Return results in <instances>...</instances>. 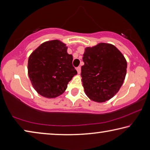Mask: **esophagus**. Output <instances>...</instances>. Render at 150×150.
<instances>
[{"mask_svg": "<svg viewBox=\"0 0 150 150\" xmlns=\"http://www.w3.org/2000/svg\"><path fill=\"white\" fill-rule=\"evenodd\" d=\"M76 69H77V71L78 73V74H80V73H81V67H77V68H76Z\"/></svg>", "mask_w": 150, "mask_h": 150, "instance_id": "34e87169", "label": "esophagus"}]
</instances>
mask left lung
Masks as SVG:
<instances>
[{
    "label": "left lung",
    "mask_w": 150,
    "mask_h": 150,
    "mask_svg": "<svg viewBox=\"0 0 150 150\" xmlns=\"http://www.w3.org/2000/svg\"><path fill=\"white\" fill-rule=\"evenodd\" d=\"M81 77L85 93L91 100L104 103L120 90L125 79L127 62L115 45L99 43L85 49Z\"/></svg>",
    "instance_id": "obj_1"
}]
</instances>
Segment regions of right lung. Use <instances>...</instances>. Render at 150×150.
<instances>
[{
    "label": "right lung",
    "mask_w": 150,
    "mask_h": 150,
    "mask_svg": "<svg viewBox=\"0 0 150 150\" xmlns=\"http://www.w3.org/2000/svg\"><path fill=\"white\" fill-rule=\"evenodd\" d=\"M67 47L58 40L43 43L28 58V73L37 93L53 98L65 92L67 84L77 74L72 65L73 55Z\"/></svg>",
    "instance_id": "right-lung-1"
}]
</instances>
